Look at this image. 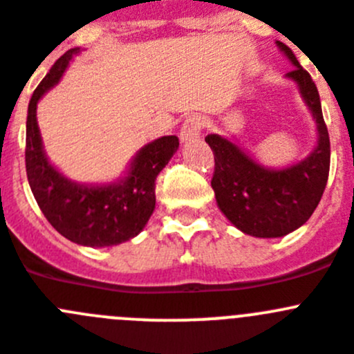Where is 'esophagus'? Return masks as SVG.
<instances>
[{"instance_id": "34e87169", "label": "esophagus", "mask_w": 354, "mask_h": 354, "mask_svg": "<svg viewBox=\"0 0 354 354\" xmlns=\"http://www.w3.org/2000/svg\"><path fill=\"white\" fill-rule=\"evenodd\" d=\"M203 127H205V122H203V118L201 116L187 118L183 125H181L180 139L183 142H187V141H190V139L199 138V133H201V130H203Z\"/></svg>"}]
</instances>
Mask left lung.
<instances>
[{"label":"left lung","instance_id":"8db88e82","mask_svg":"<svg viewBox=\"0 0 354 354\" xmlns=\"http://www.w3.org/2000/svg\"><path fill=\"white\" fill-rule=\"evenodd\" d=\"M277 46L295 65L286 77L298 84L316 120L314 151L284 169H268L218 133L205 139L215 157L212 189L216 205L234 227L256 238L286 236L304 225L319 205L330 173V138L316 84L286 44Z\"/></svg>","mask_w":354,"mask_h":354}]
</instances>
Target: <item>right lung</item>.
Masks as SVG:
<instances>
[{
    "label": "right lung",
    "mask_w": 354,
    "mask_h": 354,
    "mask_svg": "<svg viewBox=\"0 0 354 354\" xmlns=\"http://www.w3.org/2000/svg\"><path fill=\"white\" fill-rule=\"evenodd\" d=\"M79 47L66 50L42 79L28 106L26 174L38 206L56 231L84 247H113L138 236L155 209V180L176 153V136L141 148L125 178L109 185H81L63 176L46 157L37 123V104L58 84Z\"/></svg>",
    "instance_id": "add662e5"
}]
</instances>
